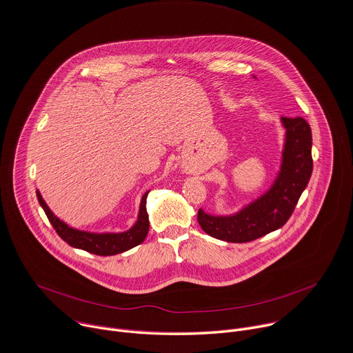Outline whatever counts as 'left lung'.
Here are the masks:
<instances>
[{
    "instance_id": "8db88e82",
    "label": "left lung",
    "mask_w": 353,
    "mask_h": 353,
    "mask_svg": "<svg viewBox=\"0 0 353 353\" xmlns=\"http://www.w3.org/2000/svg\"><path fill=\"white\" fill-rule=\"evenodd\" d=\"M285 128L283 163L272 188L231 216L198 210V223L210 237L227 243H250L283 227L291 217L312 170V130L303 117H281Z\"/></svg>"
}]
</instances>
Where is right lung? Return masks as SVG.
I'll return each instance as SVG.
<instances>
[{
    "mask_svg": "<svg viewBox=\"0 0 353 353\" xmlns=\"http://www.w3.org/2000/svg\"><path fill=\"white\" fill-rule=\"evenodd\" d=\"M147 195H148V192H145L141 198L139 219L130 230H128L125 232L97 234V232L80 231V230L69 227L66 223H63L61 219H58L51 212V209L44 202L41 194L37 191V199H39L41 208L44 209L50 223L58 232V236L65 243H68L70 247L87 251L90 254H94L98 256H110V255L122 254L125 251H129V250L140 245L145 240L148 230H150V220H148V213H147V208H145Z\"/></svg>",
    "mask_w": 353,
    "mask_h": 353,
    "instance_id": "right-lung-1",
    "label": "right lung"
}]
</instances>
